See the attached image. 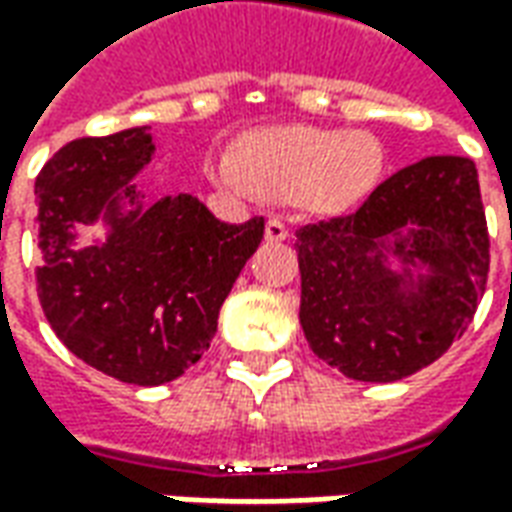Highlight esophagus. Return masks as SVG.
<instances>
[{
    "label": "esophagus",
    "mask_w": 512,
    "mask_h": 512,
    "mask_svg": "<svg viewBox=\"0 0 512 512\" xmlns=\"http://www.w3.org/2000/svg\"><path fill=\"white\" fill-rule=\"evenodd\" d=\"M288 235H290L288 227H285V222H282V219H268V222H266V238H268V241L279 244V241H285Z\"/></svg>",
    "instance_id": "34e87169"
}]
</instances>
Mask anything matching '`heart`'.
Instances as JSON below:
<instances>
[{
  "mask_svg": "<svg viewBox=\"0 0 512 512\" xmlns=\"http://www.w3.org/2000/svg\"><path fill=\"white\" fill-rule=\"evenodd\" d=\"M211 172L227 189L257 191L290 200L301 211L334 216L376 189L384 175V145L365 131L260 128L241 142L238 158H213Z\"/></svg>",
  "mask_w": 512,
  "mask_h": 512,
  "instance_id": "heart-1",
  "label": "heart"
}]
</instances>
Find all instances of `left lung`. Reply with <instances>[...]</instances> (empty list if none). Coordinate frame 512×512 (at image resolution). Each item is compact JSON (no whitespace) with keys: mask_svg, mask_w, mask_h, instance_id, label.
I'll list each match as a JSON object with an SVG mask.
<instances>
[{"mask_svg":"<svg viewBox=\"0 0 512 512\" xmlns=\"http://www.w3.org/2000/svg\"><path fill=\"white\" fill-rule=\"evenodd\" d=\"M488 246L477 169L463 156L422 158L356 213L299 227V321L312 354L373 384L433 365L472 323ZM414 267L426 274L414 280Z\"/></svg>","mask_w":512,"mask_h":512,"instance_id":"left-lung-1","label":"left lung"}]
</instances>
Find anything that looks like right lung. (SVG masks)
<instances>
[{"label":"right lung","instance_id":"add662e5","mask_svg":"<svg viewBox=\"0 0 512 512\" xmlns=\"http://www.w3.org/2000/svg\"><path fill=\"white\" fill-rule=\"evenodd\" d=\"M150 128L84 136L43 164L38 299L65 348L123 384L158 386L208 351L227 293L266 222L224 224L197 197L142 208L131 180L153 156ZM132 205L122 211V200ZM105 216L104 245L76 247L73 223Z\"/></svg>","mask_w":512,"mask_h":512}]
</instances>
